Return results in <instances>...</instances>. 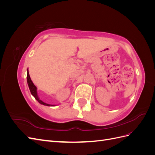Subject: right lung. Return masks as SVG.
I'll use <instances>...</instances> for the list:
<instances>
[{
    "label": "right lung",
    "instance_id": "add662e5",
    "mask_svg": "<svg viewBox=\"0 0 155 155\" xmlns=\"http://www.w3.org/2000/svg\"><path fill=\"white\" fill-rule=\"evenodd\" d=\"M27 83H28V87L30 88V92L31 94V95L34 96L35 100L38 101L40 104L43 105H46V106H49V107H53V106H56V105H51V104H48L42 101L41 100H40V98L38 96V94H37V87L35 86V85L34 84V83L32 82L31 79L29 75V72H28V68L27 70Z\"/></svg>",
    "mask_w": 155,
    "mask_h": 155
}]
</instances>
